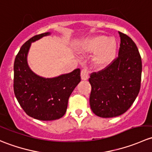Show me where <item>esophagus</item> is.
I'll use <instances>...</instances> for the list:
<instances>
[{
	"instance_id": "1",
	"label": "esophagus",
	"mask_w": 152,
	"mask_h": 152,
	"mask_svg": "<svg viewBox=\"0 0 152 152\" xmlns=\"http://www.w3.org/2000/svg\"><path fill=\"white\" fill-rule=\"evenodd\" d=\"M81 79L82 80H87L89 79V72L86 68L82 69L81 71Z\"/></svg>"
}]
</instances>
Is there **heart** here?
Listing matches in <instances>:
<instances>
[{"instance_id": "obj_1", "label": "heart", "mask_w": 152, "mask_h": 152, "mask_svg": "<svg viewBox=\"0 0 152 152\" xmlns=\"http://www.w3.org/2000/svg\"><path fill=\"white\" fill-rule=\"evenodd\" d=\"M118 42L114 37L96 35L85 39L79 50L83 54H93L92 65L99 70L108 67L114 62L118 52Z\"/></svg>"}]
</instances>
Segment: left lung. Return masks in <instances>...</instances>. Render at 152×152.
<instances>
[{
	"mask_svg": "<svg viewBox=\"0 0 152 152\" xmlns=\"http://www.w3.org/2000/svg\"><path fill=\"white\" fill-rule=\"evenodd\" d=\"M121 37L118 57L108 67L93 73L90 105L102 118L117 117L134 103L140 89L142 61L137 45L125 34Z\"/></svg>",
	"mask_w": 152,
	"mask_h": 152,
	"instance_id": "8db88e82",
	"label": "left lung"
}]
</instances>
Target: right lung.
<instances>
[{
	"label": "right lung",
	"mask_w": 152,
	"mask_h": 152,
	"mask_svg": "<svg viewBox=\"0 0 152 152\" xmlns=\"http://www.w3.org/2000/svg\"><path fill=\"white\" fill-rule=\"evenodd\" d=\"M50 34L36 35L22 45L14 63V92L20 105L31 117L39 121L59 119L65 114L70 94L81 82L80 69L53 78L36 74L27 57L32 42Z\"/></svg>",
	"instance_id": "1"
}]
</instances>
